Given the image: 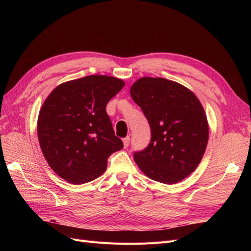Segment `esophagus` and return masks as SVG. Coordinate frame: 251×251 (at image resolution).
I'll return each mask as SVG.
<instances>
[{
	"instance_id": "34e87169",
	"label": "esophagus",
	"mask_w": 251,
	"mask_h": 251,
	"mask_svg": "<svg viewBox=\"0 0 251 251\" xmlns=\"http://www.w3.org/2000/svg\"><path fill=\"white\" fill-rule=\"evenodd\" d=\"M130 136H126V138H124L123 139V141H124V146H125V148H127L128 147V144H130Z\"/></svg>"
}]
</instances>
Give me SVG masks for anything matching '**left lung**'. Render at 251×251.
<instances>
[{
	"instance_id": "obj_1",
	"label": "left lung",
	"mask_w": 251,
	"mask_h": 251,
	"mask_svg": "<svg viewBox=\"0 0 251 251\" xmlns=\"http://www.w3.org/2000/svg\"><path fill=\"white\" fill-rule=\"evenodd\" d=\"M130 92L151 127L149 146L135 151V162L151 180L165 184L183 180L197 169L208 141L199 100L180 83L161 77H142Z\"/></svg>"
}]
</instances>
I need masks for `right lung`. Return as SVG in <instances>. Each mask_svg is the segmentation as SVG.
Listing matches in <instances>:
<instances>
[{"instance_id": "right-lung-1", "label": "right lung", "mask_w": 251, "mask_h": 251, "mask_svg": "<svg viewBox=\"0 0 251 251\" xmlns=\"http://www.w3.org/2000/svg\"><path fill=\"white\" fill-rule=\"evenodd\" d=\"M124 80L89 75L62 83L45 100L37 120L44 157L59 177L82 184L100 177L108 158L124 148L116 137L107 103Z\"/></svg>"}]
</instances>
